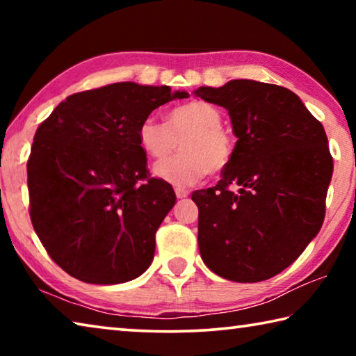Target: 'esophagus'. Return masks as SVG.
<instances>
[{"instance_id":"esophagus-1","label":"esophagus","mask_w":356,"mask_h":356,"mask_svg":"<svg viewBox=\"0 0 356 356\" xmlns=\"http://www.w3.org/2000/svg\"><path fill=\"white\" fill-rule=\"evenodd\" d=\"M176 191V196H177V200H185V197H188V190H185V188H176L174 190Z\"/></svg>"}]
</instances>
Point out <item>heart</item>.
Returning <instances> with one entry per match:
<instances>
[{"mask_svg": "<svg viewBox=\"0 0 356 356\" xmlns=\"http://www.w3.org/2000/svg\"><path fill=\"white\" fill-rule=\"evenodd\" d=\"M221 124V113L202 100L176 106L168 113L166 124L152 116L144 119L138 140L150 159H166L182 141L184 154L156 163L154 176L168 184L188 186L209 172L226 170L234 155V141Z\"/></svg>", "mask_w": 356, "mask_h": 356, "instance_id": "obj_1", "label": "heart"}]
</instances>
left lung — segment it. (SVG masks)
Instances as JSON below:
<instances>
[{
    "label": "left lung",
    "mask_w": 356,
    "mask_h": 356,
    "mask_svg": "<svg viewBox=\"0 0 356 356\" xmlns=\"http://www.w3.org/2000/svg\"><path fill=\"white\" fill-rule=\"evenodd\" d=\"M195 94L226 108L237 136L218 185L191 195L202 261L229 281L272 278L322 227L333 176L327 134L297 94L276 84L231 80Z\"/></svg>",
    "instance_id": "1"
}]
</instances>
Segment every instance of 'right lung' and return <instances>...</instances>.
<instances>
[{"instance_id": "add662e5", "label": "right lung", "mask_w": 356, "mask_h": 356, "mask_svg": "<svg viewBox=\"0 0 356 356\" xmlns=\"http://www.w3.org/2000/svg\"><path fill=\"white\" fill-rule=\"evenodd\" d=\"M190 97L134 81L72 94L35 131L28 160L31 221L64 272L89 284H120L152 264L155 232L176 204L148 179L138 129L155 108Z\"/></svg>"}]
</instances>
